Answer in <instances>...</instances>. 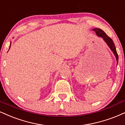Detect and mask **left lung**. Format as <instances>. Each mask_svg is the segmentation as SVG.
<instances>
[{
  "instance_id": "1",
  "label": "left lung",
  "mask_w": 125,
  "mask_h": 125,
  "mask_svg": "<svg viewBox=\"0 0 125 125\" xmlns=\"http://www.w3.org/2000/svg\"><path fill=\"white\" fill-rule=\"evenodd\" d=\"M93 31L95 32V33H96L97 35L98 36L102 38L103 40L107 44V45L108 46V47H110L111 50L113 53L114 54L115 57H116V61H117V64H118V55L117 54L116 50V47L115 46V44L114 43V42L111 39V38L109 37L108 35L106 34V33L104 32L102 30L99 28H94Z\"/></svg>"
}]
</instances>
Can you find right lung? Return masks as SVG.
<instances>
[{
  "instance_id": "right-lung-1",
  "label": "right lung",
  "mask_w": 125,
  "mask_h": 125,
  "mask_svg": "<svg viewBox=\"0 0 125 125\" xmlns=\"http://www.w3.org/2000/svg\"><path fill=\"white\" fill-rule=\"evenodd\" d=\"M10 47H9V49H10Z\"/></svg>"
}]
</instances>
